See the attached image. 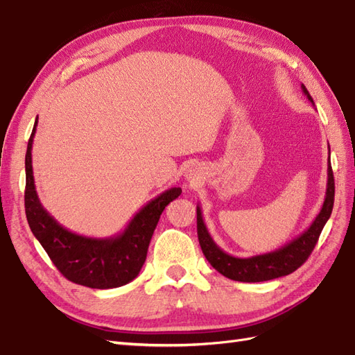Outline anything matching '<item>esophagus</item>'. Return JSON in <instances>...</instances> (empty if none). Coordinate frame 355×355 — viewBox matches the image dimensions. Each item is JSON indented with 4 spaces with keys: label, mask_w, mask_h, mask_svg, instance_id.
<instances>
[{
    "label": "esophagus",
    "mask_w": 355,
    "mask_h": 355,
    "mask_svg": "<svg viewBox=\"0 0 355 355\" xmlns=\"http://www.w3.org/2000/svg\"><path fill=\"white\" fill-rule=\"evenodd\" d=\"M187 178H188V180H191V182H196V180L198 179V176H197L196 171H192V170H189V173L187 175Z\"/></svg>",
    "instance_id": "obj_1"
}]
</instances>
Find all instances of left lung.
Wrapping results in <instances>:
<instances>
[{"instance_id": "8db88e82", "label": "left lung", "mask_w": 355, "mask_h": 355, "mask_svg": "<svg viewBox=\"0 0 355 355\" xmlns=\"http://www.w3.org/2000/svg\"><path fill=\"white\" fill-rule=\"evenodd\" d=\"M302 92L308 98V101L314 105L313 98L308 93L306 87L302 84ZM330 153V148H329ZM333 201H335V179H333V171L330 166V154H329V166H327V188L324 202L321 206L320 213L314 222L309 225V228L302 234L283 245L282 249H277L270 253L256 254L252 257H235L228 253H225L220 247L213 241L211 235L209 234L206 223L202 220V213L200 206H197V234L201 250L206 256V259L210 265L225 275L231 278L234 282L243 283H257V282H268L274 278L292 274L297 268L302 265L308 256L313 253L314 247L318 241L321 231H323L326 222L329 220Z\"/></svg>"}]
</instances>
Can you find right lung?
Here are the masks:
<instances>
[{"label": "right lung", "mask_w": 355, "mask_h": 355, "mask_svg": "<svg viewBox=\"0 0 355 355\" xmlns=\"http://www.w3.org/2000/svg\"><path fill=\"white\" fill-rule=\"evenodd\" d=\"M37 124L38 116L32 128L25 157V211L32 234L44 247L60 274L69 282L92 288H114L130 283L145 263L149 241L161 213L170 201L180 196L182 189L170 188L145 204L127 228L115 237L92 239L71 232L50 216L35 191L31 151Z\"/></svg>", "instance_id": "1"}]
</instances>
